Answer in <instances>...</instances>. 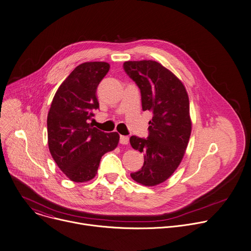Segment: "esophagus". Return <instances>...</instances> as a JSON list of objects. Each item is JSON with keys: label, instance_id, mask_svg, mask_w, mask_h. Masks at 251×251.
I'll list each match as a JSON object with an SVG mask.
<instances>
[{"label": "esophagus", "instance_id": "esophagus-1", "mask_svg": "<svg viewBox=\"0 0 251 251\" xmlns=\"http://www.w3.org/2000/svg\"><path fill=\"white\" fill-rule=\"evenodd\" d=\"M120 143L122 145H127L129 143V137L128 136H120Z\"/></svg>", "mask_w": 251, "mask_h": 251}]
</instances>
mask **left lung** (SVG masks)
Instances as JSON below:
<instances>
[{
    "label": "left lung",
    "instance_id": "obj_1",
    "mask_svg": "<svg viewBox=\"0 0 251 251\" xmlns=\"http://www.w3.org/2000/svg\"><path fill=\"white\" fill-rule=\"evenodd\" d=\"M123 66L140 88L143 110L153 112L149 137L130 138L132 148L144 153V165L131 177L143 186H157L174 174L186 153L192 132L189 95L183 82L158 61H125Z\"/></svg>",
    "mask_w": 251,
    "mask_h": 251
}]
</instances>
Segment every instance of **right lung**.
<instances>
[{"label":"right lung","instance_id":"add662e5","mask_svg":"<svg viewBox=\"0 0 251 251\" xmlns=\"http://www.w3.org/2000/svg\"><path fill=\"white\" fill-rule=\"evenodd\" d=\"M105 61L76 66L56 90L48 114V143L52 159L70 181L88 182L101 157L119 143L117 132L104 133L89 121L99 107L96 90L109 71Z\"/></svg>","mask_w":251,"mask_h":251}]
</instances>
